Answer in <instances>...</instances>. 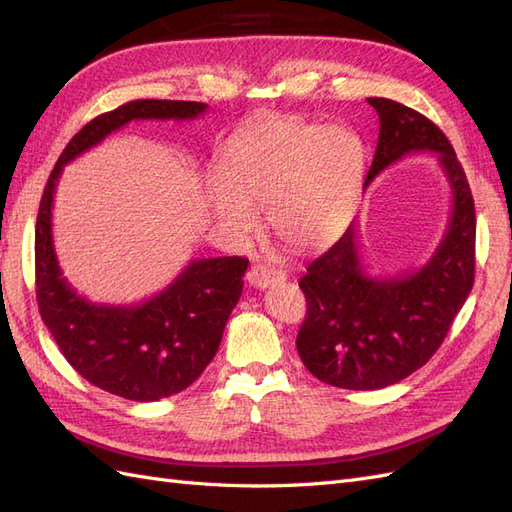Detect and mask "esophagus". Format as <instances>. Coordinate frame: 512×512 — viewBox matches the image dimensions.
Returning <instances> with one entry per match:
<instances>
[{"label":"esophagus","instance_id":"1","mask_svg":"<svg viewBox=\"0 0 512 512\" xmlns=\"http://www.w3.org/2000/svg\"><path fill=\"white\" fill-rule=\"evenodd\" d=\"M286 280V273L269 267V265H254L250 271H247V282H250L254 288H271L275 284H282Z\"/></svg>","mask_w":512,"mask_h":512}]
</instances>
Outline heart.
<instances>
[{
  "label": "heart",
  "mask_w": 512,
  "mask_h": 512,
  "mask_svg": "<svg viewBox=\"0 0 512 512\" xmlns=\"http://www.w3.org/2000/svg\"><path fill=\"white\" fill-rule=\"evenodd\" d=\"M222 177H213L207 203L215 224L243 241L267 207L277 239L297 252H316L344 235L359 207L365 141L346 126L297 115L260 117L230 136Z\"/></svg>",
  "instance_id": "b5f03b06"
}]
</instances>
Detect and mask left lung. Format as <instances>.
I'll return each mask as SVG.
<instances>
[{"label":"left lung","mask_w":512,"mask_h":512,"mask_svg":"<svg viewBox=\"0 0 512 512\" xmlns=\"http://www.w3.org/2000/svg\"><path fill=\"white\" fill-rule=\"evenodd\" d=\"M380 134L365 188L412 153H436L451 188V218L436 252L399 277L369 275L352 222L299 282L307 316L297 350L312 374L339 389L376 391L423 367L451 329L474 284L476 213L466 173L444 132L421 113L386 98H367Z\"/></svg>","instance_id":"8db88e82"}]
</instances>
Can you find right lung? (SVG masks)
<instances>
[{"mask_svg": "<svg viewBox=\"0 0 512 512\" xmlns=\"http://www.w3.org/2000/svg\"><path fill=\"white\" fill-rule=\"evenodd\" d=\"M203 102L134 100L98 115L74 134L46 181L36 220V299L66 361L98 389L132 401L181 393L220 348L247 258L190 260L173 282L134 305L85 299L61 273L53 245V198L61 170L134 119H196Z\"/></svg>", "mask_w": 512, "mask_h": 512, "instance_id": "1", "label": "right lung"}]
</instances>
